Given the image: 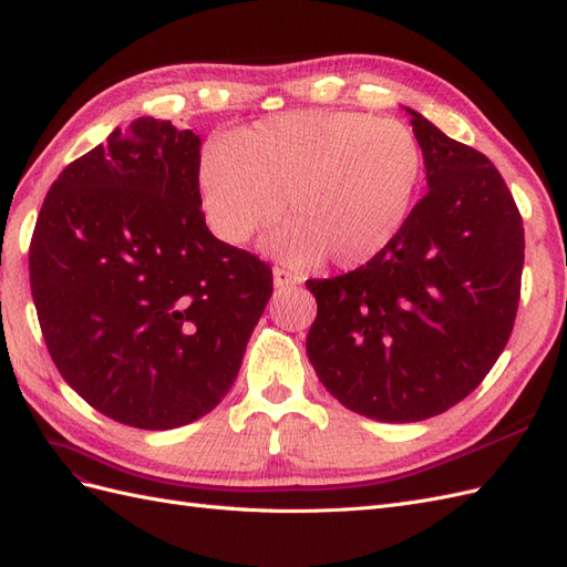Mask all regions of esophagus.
Returning <instances> with one entry per match:
<instances>
[{
    "label": "esophagus",
    "mask_w": 567,
    "mask_h": 567,
    "mask_svg": "<svg viewBox=\"0 0 567 567\" xmlns=\"http://www.w3.org/2000/svg\"><path fill=\"white\" fill-rule=\"evenodd\" d=\"M271 277H274V286H277V288H288V286H298L302 279L300 277H296V274L293 271H286V269H274V274H271Z\"/></svg>",
    "instance_id": "obj_1"
}]
</instances>
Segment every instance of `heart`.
I'll return each mask as SVG.
<instances>
[{
  "label": "heart",
  "mask_w": 567,
  "mask_h": 567,
  "mask_svg": "<svg viewBox=\"0 0 567 567\" xmlns=\"http://www.w3.org/2000/svg\"><path fill=\"white\" fill-rule=\"evenodd\" d=\"M425 179L416 134L398 120L354 111H300L231 134L203 153L200 208L217 238H265L279 260L310 267L321 257L354 269L381 257L406 229Z\"/></svg>",
  "instance_id": "obj_1"
}]
</instances>
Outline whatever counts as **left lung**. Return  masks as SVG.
Here are the masks:
<instances>
[{
	"label": "left lung",
	"mask_w": 567,
	"mask_h": 567,
	"mask_svg": "<svg viewBox=\"0 0 567 567\" xmlns=\"http://www.w3.org/2000/svg\"><path fill=\"white\" fill-rule=\"evenodd\" d=\"M411 115L427 194L381 257L310 279L317 319L307 357L323 388L354 414L414 423L483 383L516 321L523 217L483 153Z\"/></svg>",
	"instance_id": "1"
}]
</instances>
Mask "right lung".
Wrapping results in <instances>:
<instances>
[{
    "label": "right lung",
    "mask_w": 567,
    "mask_h": 567,
    "mask_svg": "<svg viewBox=\"0 0 567 567\" xmlns=\"http://www.w3.org/2000/svg\"><path fill=\"white\" fill-rule=\"evenodd\" d=\"M200 136L136 117L51 184L30 290L63 381L101 414L169 431L234 385L271 269L205 227Z\"/></svg>",
    "instance_id": "add662e5"
}]
</instances>
